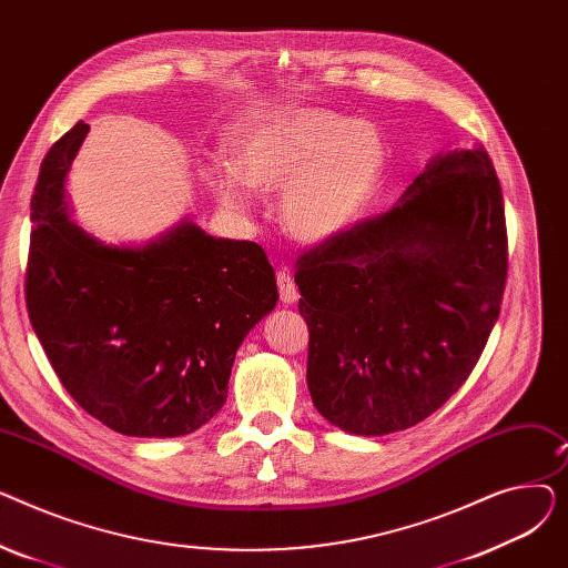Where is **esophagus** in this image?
Wrapping results in <instances>:
<instances>
[{
    "mask_svg": "<svg viewBox=\"0 0 568 568\" xmlns=\"http://www.w3.org/2000/svg\"><path fill=\"white\" fill-rule=\"evenodd\" d=\"M276 283H278V292H281V302L283 304H294L296 300H300V290H296L292 276L287 272H278L276 274Z\"/></svg>",
    "mask_w": 568,
    "mask_h": 568,
    "instance_id": "1",
    "label": "esophagus"
}]
</instances>
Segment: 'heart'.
Returning a JSON list of instances; mask_svg holds the SVG:
<instances>
[{"mask_svg":"<svg viewBox=\"0 0 568 568\" xmlns=\"http://www.w3.org/2000/svg\"><path fill=\"white\" fill-rule=\"evenodd\" d=\"M232 163L202 170L223 209L251 214L260 193H281L283 230L302 244H326L362 221L382 184V133L324 108H285L248 119L230 138Z\"/></svg>","mask_w":568,"mask_h":568,"instance_id":"b5f03b06","label":"heart"}]
</instances>
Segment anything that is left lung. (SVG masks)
<instances>
[{
  "label": "left lung",
  "instance_id": "1",
  "mask_svg": "<svg viewBox=\"0 0 568 568\" xmlns=\"http://www.w3.org/2000/svg\"><path fill=\"white\" fill-rule=\"evenodd\" d=\"M294 283L324 419L364 437L424 422L465 384L499 317L506 221L486 149L435 154L389 212L306 253Z\"/></svg>",
  "mask_w": 568,
  "mask_h": 568
}]
</instances>
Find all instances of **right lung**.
I'll use <instances>...</instances> for the list:
<instances>
[{"label": "right lung", "mask_w": 568, "mask_h": 568, "mask_svg": "<svg viewBox=\"0 0 568 568\" xmlns=\"http://www.w3.org/2000/svg\"><path fill=\"white\" fill-rule=\"evenodd\" d=\"M89 126L45 154L32 195L27 311L50 366L94 419L129 437H182L223 407L239 345L276 308L253 242L191 219L144 244H108L73 221L67 179Z\"/></svg>", "instance_id": "right-lung-1"}]
</instances>
